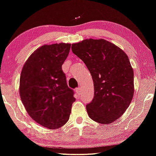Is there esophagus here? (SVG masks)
<instances>
[{
  "mask_svg": "<svg viewBox=\"0 0 156 156\" xmlns=\"http://www.w3.org/2000/svg\"><path fill=\"white\" fill-rule=\"evenodd\" d=\"M75 92H76V93L78 95H81V94H82V89H81V87L76 88V90H75Z\"/></svg>",
  "mask_w": 156,
  "mask_h": 156,
  "instance_id": "34e87169",
  "label": "esophagus"
}]
</instances>
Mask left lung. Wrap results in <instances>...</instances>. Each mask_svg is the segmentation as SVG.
Wrapping results in <instances>:
<instances>
[{
	"mask_svg": "<svg viewBox=\"0 0 156 156\" xmlns=\"http://www.w3.org/2000/svg\"><path fill=\"white\" fill-rule=\"evenodd\" d=\"M85 63L94 83V98L86 105L90 118L111 124L124 114L134 95V72L127 55L103 39L84 40L72 45Z\"/></svg>",
	"mask_w": 156,
	"mask_h": 156,
	"instance_id": "1",
	"label": "left lung"
}]
</instances>
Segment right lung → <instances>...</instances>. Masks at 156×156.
<instances>
[{
  "instance_id": "add662e5",
  "label": "right lung",
  "mask_w": 156,
  "mask_h": 156,
  "mask_svg": "<svg viewBox=\"0 0 156 156\" xmlns=\"http://www.w3.org/2000/svg\"><path fill=\"white\" fill-rule=\"evenodd\" d=\"M70 48L69 43L43 45L32 53L21 73L19 94L25 109L33 120L50 129L68 122L75 101L62 70Z\"/></svg>"
}]
</instances>
